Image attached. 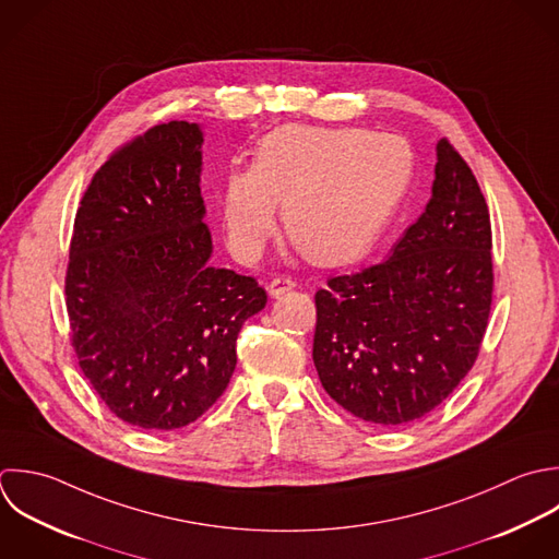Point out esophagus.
Returning a JSON list of instances; mask_svg holds the SVG:
<instances>
[{
    "mask_svg": "<svg viewBox=\"0 0 559 559\" xmlns=\"http://www.w3.org/2000/svg\"><path fill=\"white\" fill-rule=\"evenodd\" d=\"M294 287H296V283H294L292 278H285V276H276V278H272V281L267 283V294H270L272 298H278V296H283V294L292 292Z\"/></svg>",
    "mask_w": 559,
    "mask_h": 559,
    "instance_id": "34e87169",
    "label": "esophagus"
}]
</instances>
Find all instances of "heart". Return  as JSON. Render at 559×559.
Masks as SVG:
<instances>
[{"label": "heart", "mask_w": 559, "mask_h": 559, "mask_svg": "<svg viewBox=\"0 0 559 559\" xmlns=\"http://www.w3.org/2000/svg\"><path fill=\"white\" fill-rule=\"evenodd\" d=\"M407 139L366 128L289 123L267 132L252 167L222 182V226L230 252L254 261L278 224L320 265L364 259L385 235L414 180Z\"/></svg>", "instance_id": "obj_1"}]
</instances>
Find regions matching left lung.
I'll use <instances>...</instances> for the list:
<instances>
[{
	"mask_svg": "<svg viewBox=\"0 0 559 559\" xmlns=\"http://www.w3.org/2000/svg\"><path fill=\"white\" fill-rule=\"evenodd\" d=\"M425 213L388 261L316 294L313 364L353 416L399 427L436 409L468 374L492 305V228L466 160L440 139Z\"/></svg>",
	"mask_w": 559,
	"mask_h": 559,
	"instance_id": "8db88e82",
	"label": "left lung"
}]
</instances>
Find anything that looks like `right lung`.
Returning <instances> with one entry per match:
<instances>
[{"instance_id":"right-lung-1","label":"right lung","mask_w":559,"mask_h":559,"mask_svg":"<svg viewBox=\"0 0 559 559\" xmlns=\"http://www.w3.org/2000/svg\"><path fill=\"white\" fill-rule=\"evenodd\" d=\"M204 132L169 121L115 152L73 224L64 278L73 350L123 423L171 431L228 388L237 337L267 294L213 267L200 193Z\"/></svg>"}]
</instances>
